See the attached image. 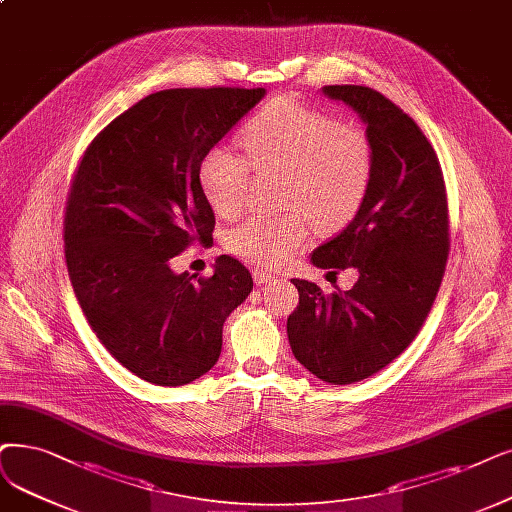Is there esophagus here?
Listing matches in <instances>:
<instances>
[{
  "label": "esophagus",
  "instance_id": "esophagus-1",
  "mask_svg": "<svg viewBox=\"0 0 512 512\" xmlns=\"http://www.w3.org/2000/svg\"><path fill=\"white\" fill-rule=\"evenodd\" d=\"M252 275H254L256 285H267V283L275 281V275H271V273H267V271H260V269H256Z\"/></svg>",
  "mask_w": 512,
  "mask_h": 512
}]
</instances>
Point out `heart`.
Segmentation results:
<instances>
[{
  "mask_svg": "<svg viewBox=\"0 0 512 512\" xmlns=\"http://www.w3.org/2000/svg\"><path fill=\"white\" fill-rule=\"evenodd\" d=\"M252 166L283 172L281 216H248L227 233L229 250L262 267H281L309 239V220L321 233L349 224L374 176V145L367 132L323 111L279 98L254 115L241 132ZM250 161L231 147L201 157L199 187L214 212L241 210L250 185Z\"/></svg>",
  "mask_w": 512,
  "mask_h": 512,
  "instance_id": "obj_1",
  "label": "heart"
}]
</instances>
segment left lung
I'll return each instance as SVG.
<instances>
[{
    "label": "left lung",
    "mask_w": 512,
    "mask_h": 512,
    "mask_svg": "<svg viewBox=\"0 0 512 512\" xmlns=\"http://www.w3.org/2000/svg\"><path fill=\"white\" fill-rule=\"evenodd\" d=\"M363 121L374 176L357 216L311 254L319 269H357L351 290L294 279L288 317L294 357L330 384L380 372L416 338L439 292L447 260V201L439 159L416 121L365 86H323Z\"/></svg>",
    "instance_id": "obj_1"
}]
</instances>
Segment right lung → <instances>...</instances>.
<instances>
[{
  "label": "right lung",
  "mask_w": 512,
  "mask_h": 512,
  "mask_svg": "<svg viewBox=\"0 0 512 512\" xmlns=\"http://www.w3.org/2000/svg\"><path fill=\"white\" fill-rule=\"evenodd\" d=\"M264 88H174L115 117L88 147L65 216V256L94 334L132 374L182 386L216 365L222 325L250 296V271L220 256L212 277L176 273L208 245L214 212L201 157L264 98Z\"/></svg>",
  "instance_id": "obj_1"
}]
</instances>
